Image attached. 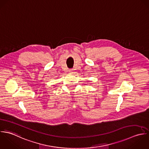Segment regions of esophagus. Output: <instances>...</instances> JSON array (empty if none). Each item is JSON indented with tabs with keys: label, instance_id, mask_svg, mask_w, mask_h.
<instances>
[{
	"label": "esophagus",
	"instance_id": "1",
	"mask_svg": "<svg viewBox=\"0 0 149 149\" xmlns=\"http://www.w3.org/2000/svg\"><path fill=\"white\" fill-rule=\"evenodd\" d=\"M68 71H69V72H70V73H72V72H73V70L70 69V70H68Z\"/></svg>",
	"mask_w": 149,
	"mask_h": 149
}]
</instances>
